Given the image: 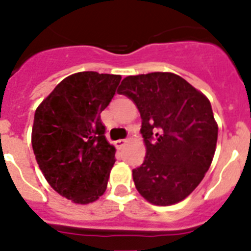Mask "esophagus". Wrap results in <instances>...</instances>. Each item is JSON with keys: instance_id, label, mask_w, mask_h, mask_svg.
<instances>
[{"instance_id": "34e87169", "label": "esophagus", "mask_w": 251, "mask_h": 251, "mask_svg": "<svg viewBox=\"0 0 251 251\" xmlns=\"http://www.w3.org/2000/svg\"><path fill=\"white\" fill-rule=\"evenodd\" d=\"M127 142H129L127 139H120V140H117V142H116V147H117L119 149H122L126 144H127Z\"/></svg>"}]
</instances>
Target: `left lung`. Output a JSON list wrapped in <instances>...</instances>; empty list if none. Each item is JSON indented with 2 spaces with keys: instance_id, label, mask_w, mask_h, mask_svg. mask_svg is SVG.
Masks as SVG:
<instances>
[{
  "instance_id": "8db88e82",
  "label": "left lung",
  "mask_w": 251,
  "mask_h": 251,
  "mask_svg": "<svg viewBox=\"0 0 251 251\" xmlns=\"http://www.w3.org/2000/svg\"><path fill=\"white\" fill-rule=\"evenodd\" d=\"M117 92L142 117L147 155L132 170L136 189L155 205L178 203L201 184L213 159L218 126L210 102L172 73L127 76Z\"/></svg>"
}]
</instances>
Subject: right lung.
I'll use <instances>...</instances> for the list:
<instances>
[{
  "label": "right lung",
  "instance_id": "obj_1",
  "mask_svg": "<svg viewBox=\"0 0 251 251\" xmlns=\"http://www.w3.org/2000/svg\"><path fill=\"white\" fill-rule=\"evenodd\" d=\"M120 75L83 71L67 76L35 111L31 145L48 184L77 204L106 191L115 163L100 112L116 94Z\"/></svg>",
  "mask_w": 251,
  "mask_h": 251
}]
</instances>
